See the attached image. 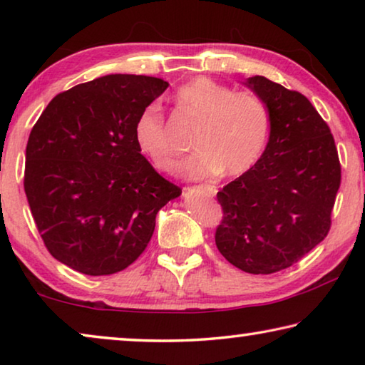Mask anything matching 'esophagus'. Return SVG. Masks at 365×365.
<instances>
[{"mask_svg":"<svg viewBox=\"0 0 365 365\" xmlns=\"http://www.w3.org/2000/svg\"><path fill=\"white\" fill-rule=\"evenodd\" d=\"M202 187V190L206 191L207 195H211V196H214L215 193H217V190H215V187H212V185H207V183H205V185H201Z\"/></svg>","mask_w":365,"mask_h":365,"instance_id":"obj_1","label":"esophagus"}]
</instances>
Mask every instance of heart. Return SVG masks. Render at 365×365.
<instances>
[{"label": "heart", "instance_id": "b5f03b06", "mask_svg": "<svg viewBox=\"0 0 365 365\" xmlns=\"http://www.w3.org/2000/svg\"><path fill=\"white\" fill-rule=\"evenodd\" d=\"M174 101L185 114L201 120L193 137V156L182 160L177 174L187 178H237L255 168L265 150L270 115L256 95L232 90L207 77L190 80L175 91ZM138 151L159 170H170L177 146L163 108L151 103L133 125Z\"/></svg>", "mask_w": 365, "mask_h": 365}]
</instances>
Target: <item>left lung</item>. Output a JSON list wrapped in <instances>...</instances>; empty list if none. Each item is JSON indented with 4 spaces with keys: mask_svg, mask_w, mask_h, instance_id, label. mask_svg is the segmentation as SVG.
Returning a JSON list of instances; mask_svg holds the SVG:
<instances>
[{
    "mask_svg": "<svg viewBox=\"0 0 365 365\" xmlns=\"http://www.w3.org/2000/svg\"><path fill=\"white\" fill-rule=\"evenodd\" d=\"M248 86L269 109L270 137L255 168L217 193L215 245L235 267L274 274L329 235L341 165L330 127L304 95L262 76Z\"/></svg>",
    "mask_w": 365,
    "mask_h": 365,
    "instance_id": "1",
    "label": "left lung"
}]
</instances>
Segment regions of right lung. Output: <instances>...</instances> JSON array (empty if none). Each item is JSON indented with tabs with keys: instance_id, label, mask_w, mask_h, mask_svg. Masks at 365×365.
I'll use <instances>...</instances> for the list:
<instances>
[{
	"instance_id": "obj_1",
	"label": "right lung",
	"mask_w": 365,
	"mask_h": 365,
	"mask_svg": "<svg viewBox=\"0 0 365 365\" xmlns=\"http://www.w3.org/2000/svg\"><path fill=\"white\" fill-rule=\"evenodd\" d=\"M169 83L113 73L53 98L30 132L24 190L46 250L85 275H113L146 250L182 188L138 151V114Z\"/></svg>"
}]
</instances>
